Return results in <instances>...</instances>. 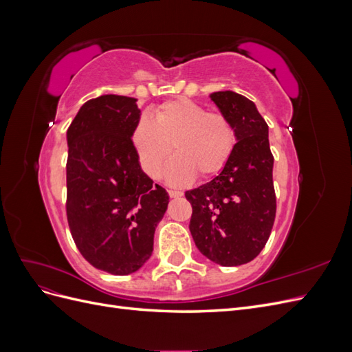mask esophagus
<instances>
[{
  "instance_id": "esophagus-1",
  "label": "esophagus",
  "mask_w": 352,
  "mask_h": 352,
  "mask_svg": "<svg viewBox=\"0 0 352 352\" xmlns=\"http://www.w3.org/2000/svg\"><path fill=\"white\" fill-rule=\"evenodd\" d=\"M167 192H168V195L172 197V198H179V197L184 195V192H180V190H176V189H168Z\"/></svg>"
}]
</instances>
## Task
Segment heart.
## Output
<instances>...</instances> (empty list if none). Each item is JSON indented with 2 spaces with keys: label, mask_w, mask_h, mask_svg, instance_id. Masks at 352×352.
<instances>
[{
  "label": "heart",
  "mask_w": 352,
  "mask_h": 352,
  "mask_svg": "<svg viewBox=\"0 0 352 352\" xmlns=\"http://www.w3.org/2000/svg\"><path fill=\"white\" fill-rule=\"evenodd\" d=\"M132 142L141 167L153 179L163 175L175 148L177 155L166 176L170 184L182 185L197 173L204 177L220 173L235 151L236 133L225 116L177 98L157 105L153 119L140 117L132 129Z\"/></svg>",
  "instance_id": "obj_1"
}]
</instances>
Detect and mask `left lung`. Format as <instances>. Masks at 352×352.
Returning <instances> with one entry per match:
<instances>
[{
    "label": "left lung",
    "instance_id": "8db88e82",
    "mask_svg": "<svg viewBox=\"0 0 352 352\" xmlns=\"http://www.w3.org/2000/svg\"><path fill=\"white\" fill-rule=\"evenodd\" d=\"M232 123L236 146L210 182L186 190L192 206L189 230L212 263L233 267L254 260L267 242L276 216L269 126L255 104L233 91L210 94Z\"/></svg>",
    "mask_w": 352,
    "mask_h": 352
}]
</instances>
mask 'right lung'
I'll return each instance as SVG.
<instances>
[{
    "label": "right lung",
    "instance_id": "obj_1",
    "mask_svg": "<svg viewBox=\"0 0 352 352\" xmlns=\"http://www.w3.org/2000/svg\"><path fill=\"white\" fill-rule=\"evenodd\" d=\"M136 98L101 95L85 102L67 129V221L83 258L111 274L140 270L168 194L141 168L132 129Z\"/></svg>",
    "mask_w": 352,
    "mask_h": 352
}]
</instances>
